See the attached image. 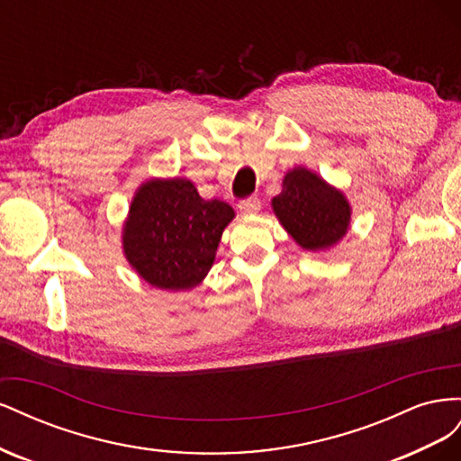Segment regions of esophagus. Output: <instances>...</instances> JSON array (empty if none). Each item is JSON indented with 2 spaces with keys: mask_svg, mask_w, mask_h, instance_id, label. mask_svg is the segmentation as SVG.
<instances>
[{
  "mask_svg": "<svg viewBox=\"0 0 461 461\" xmlns=\"http://www.w3.org/2000/svg\"><path fill=\"white\" fill-rule=\"evenodd\" d=\"M239 209L244 215H256L261 209V202L258 198H246L239 203Z\"/></svg>",
  "mask_w": 461,
  "mask_h": 461,
  "instance_id": "esophagus-1",
  "label": "esophagus"
}]
</instances>
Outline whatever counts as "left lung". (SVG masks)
<instances>
[{
	"label": "left lung",
	"instance_id": "obj_1",
	"mask_svg": "<svg viewBox=\"0 0 461 461\" xmlns=\"http://www.w3.org/2000/svg\"><path fill=\"white\" fill-rule=\"evenodd\" d=\"M273 213L294 242L308 252H325L350 230L352 207L344 192L308 167H294L271 200Z\"/></svg>",
	"mask_w": 461,
	"mask_h": 461
}]
</instances>
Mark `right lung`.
Instances as JSON below:
<instances>
[{
	"mask_svg": "<svg viewBox=\"0 0 461 461\" xmlns=\"http://www.w3.org/2000/svg\"><path fill=\"white\" fill-rule=\"evenodd\" d=\"M232 219L229 203L205 202L188 178H148L122 222V254L148 285L190 290L212 269Z\"/></svg>",
	"mask_w": 461,
	"mask_h": 461,
	"instance_id": "right-lung-1",
	"label": "right lung"
}]
</instances>
